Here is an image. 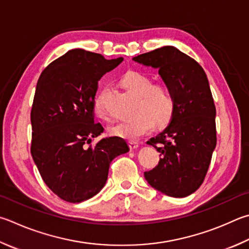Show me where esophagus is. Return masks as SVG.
<instances>
[{
    "label": "esophagus",
    "mask_w": 249,
    "mask_h": 249,
    "mask_svg": "<svg viewBox=\"0 0 249 249\" xmlns=\"http://www.w3.org/2000/svg\"><path fill=\"white\" fill-rule=\"evenodd\" d=\"M138 147H139V142H134V140H132V142H129V148L132 149V150H134V149H137Z\"/></svg>",
    "instance_id": "obj_1"
}]
</instances>
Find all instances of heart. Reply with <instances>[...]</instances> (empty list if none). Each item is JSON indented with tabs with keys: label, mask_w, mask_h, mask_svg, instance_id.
Wrapping results in <instances>:
<instances>
[{
	"label": "heart",
	"mask_w": 249,
	"mask_h": 249,
	"mask_svg": "<svg viewBox=\"0 0 249 249\" xmlns=\"http://www.w3.org/2000/svg\"><path fill=\"white\" fill-rule=\"evenodd\" d=\"M124 87L140 99L138 113L140 115L133 121H120L111 126L110 132L114 136L125 139H138L151 132L153 122L163 125L170 121L174 111V99L164 86L153 85L150 76L140 71H128L122 79ZM109 88L105 87L97 93L93 102L94 112L105 116V101Z\"/></svg>",
	"instance_id": "heart-1"
}]
</instances>
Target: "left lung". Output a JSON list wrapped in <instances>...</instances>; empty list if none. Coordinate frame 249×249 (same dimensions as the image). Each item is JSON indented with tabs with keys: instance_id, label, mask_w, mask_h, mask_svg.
<instances>
[{
	"instance_id": "obj_1",
	"label": "left lung",
	"mask_w": 249,
	"mask_h": 249,
	"mask_svg": "<svg viewBox=\"0 0 249 249\" xmlns=\"http://www.w3.org/2000/svg\"><path fill=\"white\" fill-rule=\"evenodd\" d=\"M138 64L159 71L174 99L170 124L148 144L161 152L144 178L164 195L183 198L202 184L216 144L215 107L202 67L186 54L165 46L134 57ZM161 143L160 147L155 144Z\"/></svg>"
}]
</instances>
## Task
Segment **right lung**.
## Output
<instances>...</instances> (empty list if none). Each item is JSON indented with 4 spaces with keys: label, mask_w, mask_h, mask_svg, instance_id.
<instances>
[{
    "label": "right lung",
    "mask_w": 249,
    "mask_h": 249,
    "mask_svg": "<svg viewBox=\"0 0 249 249\" xmlns=\"http://www.w3.org/2000/svg\"><path fill=\"white\" fill-rule=\"evenodd\" d=\"M123 60L73 49L40 75L30 114L31 156L43 182L63 200L81 202L97 195L112 160L129 151L117 136L88 146L103 133L93 121L98 81Z\"/></svg>",
    "instance_id": "right-lung-1"
}]
</instances>
